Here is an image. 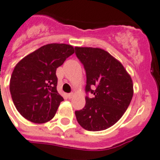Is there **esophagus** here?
I'll list each match as a JSON object with an SVG mask.
<instances>
[{"instance_id":"34e87169","label":"esophagus","mask_w":160,"mask_h":160,"mask_svg":"<svg viewBox=\"0 0 160 160\" xmlns=\"http://www.w3.org/2000/svg\"><path fill=\"white\" fill-rule=\"evenodd\" d=\"M73 96V92H71V93H69L68 94V97H69V99H71L72 97Z\"/></svg>"}]
</instances>
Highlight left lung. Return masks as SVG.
Segmentation results:
<instances>
[{
    "mask_svg": "<svg viewBox=\"0 0 160 160\" xmlns=\"http://www.w3.org/2000/svg\"><path fill=\"white\" fill-rule=\"evenodd\" d=\"M87 75L85 107L75 111L78 124L88 131H101L121 118L133 98V82L120 61L97 48H75Z\"/></svg>",
    "mask_w": 160,
    "mask_h": 160,
    "instance_id": "obj_1",
    "label": "left lung"
}]
</instances>
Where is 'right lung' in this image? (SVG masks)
Masks as SVG:
<instances>
[{
	"label": "right lung",
	"instance_id": "right-lung-1",
	"mask_svg": "<svg viewBox=\"0 0 160 160\" xmlns=\"http://www.w3.org/2000/svg\"><path fill=\"white\" fill-rule=\"evenodd\" d=\"M73 52L71 45L49 43L16 65L9 90L15 107L24 118L42 124L54 117L64 100L57 90L56 70Z\"/></svg>",
	"mask_w": 160,
	"mask_h": 160
}]
</instances>
